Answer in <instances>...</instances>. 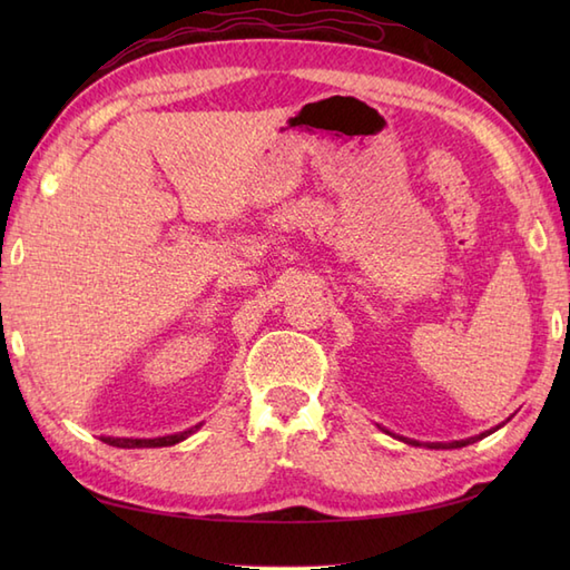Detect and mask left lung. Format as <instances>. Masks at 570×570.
Wrapping results in <instances>:
<instances>
[{
  "mask_svg": "<svg viewBox=\"0 0 570 570\" xmlns=\"http://www.w3.org/2000/svg\"><path fill=\"white\" fill-rule=\"evenodd\" d=\"M488 433H492V431H485V433H480V435H472V439H465V441H453V443H429V448H463V445H468V443H475L478 439H482V435H488ZM402 441H406V443H411V445H419L416 441H409V439H402Z\"/></svg>",
  "mask_w": 570,
  "mask_h": 570,
  "instance_id": "left-lung-1",
  "label": "left lung"
}]
</instances>
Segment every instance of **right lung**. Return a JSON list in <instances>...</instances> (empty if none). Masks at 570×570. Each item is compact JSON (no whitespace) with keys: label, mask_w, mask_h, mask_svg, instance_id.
I'll list each match as a JSON object with an SVG mask.
<instances>
[{"label":"right lung","mask_w":570,"mask_h":570,"mask_svg":"<svg viewBox=\"0 0 570 570\" xmlns=\"http://www.w3.org/2000/svg\"><path fill=\"white\" fill-rule=\"evenodd\" d=\"M203 423H196V426H190L180 433L174 435H159V439H115V435H102V441L107 445H115V448H161V445H176L180 441H186L190 433H196Z\"/></svg>","instance_id":"add662e5"}]
</instances>
